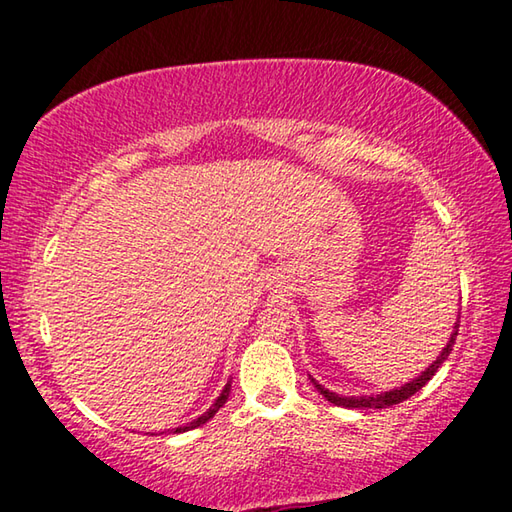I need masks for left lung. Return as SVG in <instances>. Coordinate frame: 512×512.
<instances>
[{
  "mask_svg": "<svg viewBox=\"0 0 512 512\" xmlns=\"http://www.w3.org/2000/svg\"><path fill=\"white\" fill-rule=\"evenodd\" d=\"M458 318H461V311H458ZM458 323H461V320H456V325H454V334H452V339H449V343H447V348L440 352V357L431 363V366L422 372V375L418 377V379H413L411 384H404L402 388H395V391H388V393H381V395H372V397H343V395H336V393H329L327 388H323L318 384V381H314V386L318 388L320 391V395L325 397L327 402H332L334 406H343V409H386V406H393V404H400V402H404V400H409L411 395H415L420 391V388L427 384V381L436 375L438 372V368L443 366V361L449 357V354H452V348H454V341H456V336H458Z\"/></svg>",
  "mask_w": 512,
  "mask_h": 512,
  "instance_id": "obj_1",
  "label": "left lung"
}]
</instances>
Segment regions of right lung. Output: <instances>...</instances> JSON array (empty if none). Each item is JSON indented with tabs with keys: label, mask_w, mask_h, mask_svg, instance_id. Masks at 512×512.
Masks as SVG:
<instances>
[{
	"label": "right lung",
	"mask_w": 512,
	"mask_h": 512,
	"mask_svg": "<svg viewBox=\"0 0 512 512\" xmlns=\"http://www.w3.org/2000/svg\"><path fill=\"white\" fill-rule=\"evenodd\" d=\"M228 397H230V381H228V384H225V388H223L221 395H219V400H216V402L210 406V409H207V411L201 415V418H196V420H192V422H187L185 427L173 429V433H183V431H189V429H196V427H201V424H205L207 420H212L214 415L219 413L221 406H223L225 402H228Z\"/></svg>",
	"instance_id": "obj_1"
}]
</instances>
